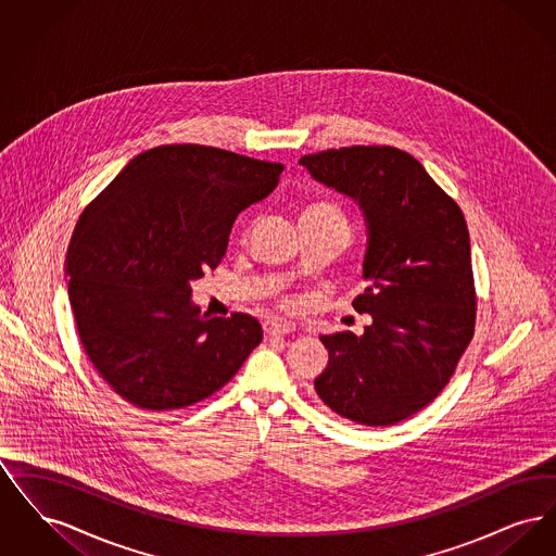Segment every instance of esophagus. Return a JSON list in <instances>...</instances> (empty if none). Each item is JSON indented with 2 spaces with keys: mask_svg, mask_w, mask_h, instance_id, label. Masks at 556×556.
<instances>
[{
  "mask_svg": "<svg viewBox=\"0 0 556 556\" xmlns=\"http://www.w3.org/2000/svg\"><path fill=\"white\" fill-rule=\"evenodd\" d=\"M293 331V325L279 320V318H268L265 320V333L268 338H279V336H288Z\"/></svg>",
  "mask_w": 556,
  "mask_h": 556,
  "instance_id": "obj_1",
  "label": "esophagus"
}]
</instances>
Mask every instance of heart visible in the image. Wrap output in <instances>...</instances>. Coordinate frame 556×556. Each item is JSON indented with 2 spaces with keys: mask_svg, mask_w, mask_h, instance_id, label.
<instances>
[{
  "mask_svg": "<svg viewBox=\"0 0 556 556\" xmlns=\"http://www.w3.org/2000/svg\"><path fill=\"white\" fill-rule=\"evenodd\" d=\"M302 218H311V220H331V223H342L348 225L345 212L338 202L333 200H317L313 204H308L302 211Z\"/></svg>",
  "mask_w": 556,
  "mask_h": 556,
  "instance_id": "b5f03b06",
  "label": "heart"
}]
</instances>
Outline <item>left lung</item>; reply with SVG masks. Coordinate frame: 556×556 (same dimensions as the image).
<instances>
[{
    "mask_svg": "<svg viewBox=\"0 0 556 556\" xmlns=\"http://www.w3.org/2000/svg\"><path fill=\"white\" fill-rule=\"evenodd\" d=\"M300 164L354 198L369 225L370 283L352 306L372 323L363 336L320 338L329 365L315 390L354 424H400L442 394L476 333L465 216L419 160L392 146L327 150Z\"/></svg>",
    "mask_w": 556,
    "mask_h": 556,
    "instance_id": "left-lung-1",
    "label": "left lung"
}]
</instances>
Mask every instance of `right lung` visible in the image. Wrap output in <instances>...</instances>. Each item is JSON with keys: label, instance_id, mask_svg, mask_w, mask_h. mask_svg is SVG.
<instances>
[{"label": "right lung", "instance_id": "right-lung-1", "mask_svg": "<svg viewBox=\"0 0 556 556\" xmlns=\"http://www.w3.org/2000/svg\"><path fill=\"white\" fill-rule=\"evenodd\" d=\"M281 170L168 143L135 156L80 214L66 256L77 333L93 369L135 408L212 396L263 342L252 315H202L189 283L220 265L239 212L265 200Z\"/></svg>", "mask_w": 556, "mask_h": 556}]
</instances>
